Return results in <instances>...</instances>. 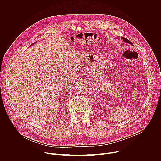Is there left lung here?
Segmentation results:
<instances>
[{
    "label": "left lung",
    "instance_id": "obj_1",
    "mask_svg": "<svg viewBox=\"0 0 161 161\" xmlns=\"http://www.w3.org/2000/svg\"><path fill=\"white\" fill-rule=\"evenodd\" d=\"M122 39L124 40V41H125V42H127V43H129V44H131V45H133L132 44V43L129 40V39H126V38H125V37H122Z\"/></svg>",
    "mask_w": 161,
    "mask_h": 161
}]
</instances>
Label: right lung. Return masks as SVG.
<instances>
[{"mask_svg": "<svg viewBox=\"0 0 161 161\" xmlns=\"http://www.w3.org/2000/svg\"><path fill=\"white\" fill-rule=\"evenodd\" d=\"M33 44H34V43H33Z\"/></svg>", "mask_w": 161, "mask_h": 161, "instance_id": "1", "label": "right lung"}]
</instances>
